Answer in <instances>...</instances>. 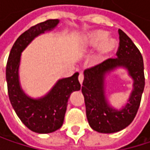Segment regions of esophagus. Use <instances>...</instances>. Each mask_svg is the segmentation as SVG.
<instances>
[{"instance_id": "1", "label": "esophagus", "mask_w": 150, "mask_h": 150, "mask_svg": "<svg viewBox=\"0 0 150 150\" xmlns=\"http://www.w3.org/2000/svg\"><path fill=\"white\" fill-rule=\"evenodd\" d=\"M83 79H84V75H83L82 73H80V75H79V76H78V80H79V81H80V83H81V84L82 83Z\"/></svg>"}]
</instances>
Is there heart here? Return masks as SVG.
Returning <instances> with one entry per match:
<instances>
[{"instance_id":"1","label":"heart","mask_w":150,"mask_h":150,"mask_svg":"<svg viewBox=\"0 0 150 150\" xmlns=\"http://www.w3.org/2000/svg\"><path fill=\"white\" fill-rule=\"evenodd\" d=\"M107 33L102 30L89 32L84 37V44L89 48L98 47L99 57L105 58L110 55L116 47V42L112 38H107Z\"/></svg>"}]
</instances>
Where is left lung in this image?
<instances>
[{"instance_id":"obj_1","label":"left lung","mask_w":150,"mask_h":150,"mask_svg":"<svg viewBox=\"0 0 150 150\" xmlns=\"http://www.w3.org/2000/svg\"><path fill=\"white\" fill-rule=\"evenodd\" d=\"M117 58H109L84 71L81 92L89 126L100 133H115L128 127L134 120L145 85L143 59L131 39L121 29ZM118 67L127 68L132 77L133 90L129 103L122 110L110 107L105 96V75Z\"/></svg>"}]
</instances>
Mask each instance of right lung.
<instances>
[{
    "instance_id": "1",
    "label": "right lung",
    "mask_w": 150,
    "mask_h": 150,
    "mask_svg": "<svg viewBox=\"0 0 150 150\" xmlns=\"http://www.w3.org/2000/svg\"><path fill=\"white\" fill-rule=\"evenodd\" d=\"M58 23L57 19L47 20L21 34L11 48L6 68L8 97L16 115L26 127L40 134L52 133L62 126L69 98L72 92L81 89L77 72L59 80L45 96L39 99L28 96L21 88L19 66L21 52L36 36L52 30Z\"/></svg>"
}]
</instances>
